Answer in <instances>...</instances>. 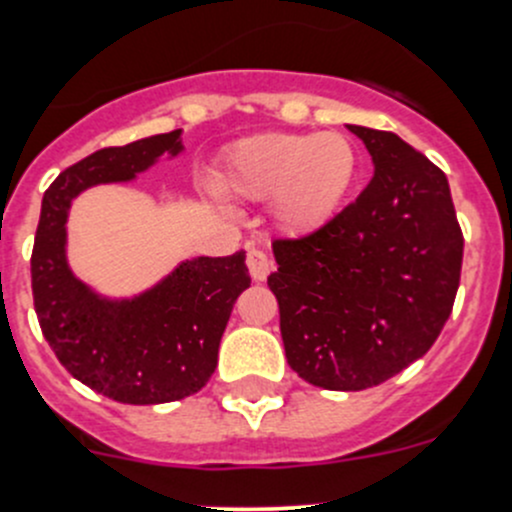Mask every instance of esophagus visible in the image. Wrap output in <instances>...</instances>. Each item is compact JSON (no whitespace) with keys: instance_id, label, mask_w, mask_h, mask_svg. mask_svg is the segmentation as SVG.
Returning a JSON list of instances; mask_svg holds the SVG:
<instances>
[{"instance_id":"esophagus-1","label":"esophagus","mask_w":512,"mask_h":512,"mask_svg":"<svg viewBox=\"0 0 512 512\" xmlns=\"http://www.w3.org/2000/svg\"><path fill=\"white\" fill-rule=\"evenodd\" d=\"M247 270H250L252 280H257V282L267 280V275H270V270H272V262L262 247H257V245L247 247Z\"/></svg>"}]
</instances>
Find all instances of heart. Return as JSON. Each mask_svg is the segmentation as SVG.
<instances>
[{
  "instance_id": "1",
  "label": "heart",
  "mask_w": 512,
  "mask_h": 512,
  "mask_svg": "<svg viewBox=\"0 0 512 512\" xmlns=\"http://www.w3.org/2000/svg\"><path fill=\"white\" fill-rule=\"evenodd\" d=\"M359 153L342 133H257L227 148L218 183L240 200H275L289 230L324 225L347 198Z\"/></svg>"
}]
</instances>
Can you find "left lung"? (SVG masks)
Masks as SVG:
<instances>
[{
  "mask_svg": "<svg viewBox=\"0 0 512 512\" xmlns=\"http://www.w3.org/2000/svg\"><path fill=\"white\" fill-rule=\"evenodd\" d=\"M349 131L374 178L319 230L272 242L267 277L287 364L329 391L371 389L421 359L451 317L463 262L443 170L396 133Z\"/></svg>",
  "mask_w": 512,
  "mask_h": 512,
  "instance_id": "8db88e82",
  "label": "left lung"
}]
</instances>
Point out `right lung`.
Returning a JSON list of instances; mask_svg holds the SVG:
<instances>
[{
	"label": "right lung",
	"instance_id": "add662e5",
	"mask_svg": "<svg viewBox=\"0 0 512 512\" xmlns=\"http://www.w3.org/2000/svg\"><path fill=\"white\" fill-rule=\"evenodd\" d=\"M180 128L128 146L101 148L49 185L32 252L34 309L44 339L74 379L121 404H168L208 384L232 304L250 287L245 252L185 260L156 287L108 299L71 272L66 218L91 185L126 183L168 153Z\"/></svg>",
	"mask_w": 512,
	"mask_h": 512
}]
</instances>
